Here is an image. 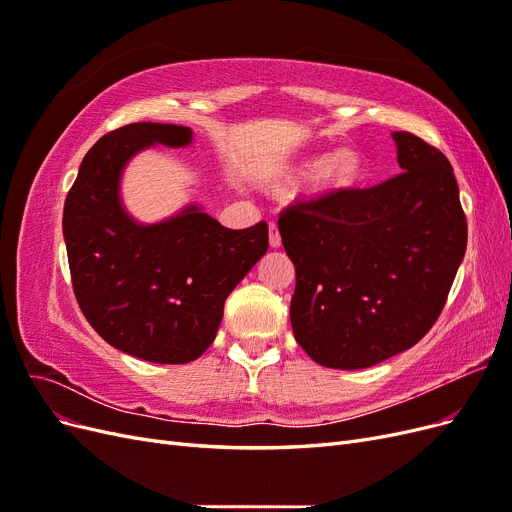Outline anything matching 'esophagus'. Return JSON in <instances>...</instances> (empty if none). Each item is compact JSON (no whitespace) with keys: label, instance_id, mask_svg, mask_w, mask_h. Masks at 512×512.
<instances>
[{"label":"esophagus","instance_id":"34e87169","mask_svg":"<svg viewBox=\"0 0 512 512\" xmlns=\"http://www.w3.org/2000/svg\"><path fill=\"white\" fill-rule=\"evenodd\" d=\"M269 245H271V247H280V245H282L280 230H277V224H275V222L269 224Z\"/></svg>","mask_w":512,"mask_h":512}]
</instances>
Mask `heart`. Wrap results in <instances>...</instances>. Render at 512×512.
Instances as JSON below:
<instances>
[{
	"instance_id": "obj_1",
	"label": "heart",
	"mask_w": 512,
	"mask_h": 512,
	"mask_svg": "<svg viewBox=\"0 0 512 512\" xmlns=\"http://www.w3.org/2000/svg\"><path fill=\"white\" fill-rule=\"evenodd\" d=\"M365 175V158L356 147H337L329 153H307L297 160L284 164L273 173V185L294 188L312 179L316 192L337 194L352 190Z\"/></svg>"
}]
</instances>
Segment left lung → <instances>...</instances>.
Instances as JSON below:
<instances>
[{
	"instance_id": "1",
	"label": "left lung",
	"mask_w": 512,
	"mask_h": 512,
	"mask_svg": "<svg viewBox=\"0 0 512 512\" xmlns=\"http://www.w3.org/2000/svg\"><path fill=\"white\" fill-rule=\"evenodd\" d=\"M404 173L280 215L297 273L290 324L324 367L365 369L412 348L438 320L466 254L453 166L410 132H393Z\"/></svg>"
}]
</instances>
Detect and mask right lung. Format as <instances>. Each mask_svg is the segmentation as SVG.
Masks as SVG:
<instances>
[{"label":"right lung","instance_id":"1","mask_svg":"<svg viewBox=\"0 0 512 512\" xmlns=\"http://www.w3.org/2000/svg\"><path fill=\"white\" fill-rule=\"evenodd\" d=\"M175 123H130L87 151L64 207L76 301L113 348L149 363L196 361L215 339L224 301L267 254L269 226L224 228L200 205L153 224L121 200L128 162L149 147H188Z\"/></svg>","mask_w":512,"mask_h":512}]
</instances>
